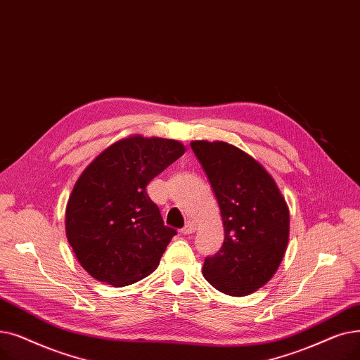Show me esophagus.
<instances>
[{
    "mask_svg": "<svg viewBox=\"0 0 360 360\" xmlns=\"http://www.w3.org/2000/svg\"><path fill=\"white\" fill-rule=\"evenodd\" d=\"M193 231H195V226L192 224V222H187V224L180 230V233L184 234V236H189V234H192Z\"/></svg>",
    "mask_w": 360,
    "mask_h": 360,
    "instance_id": "34e87169",
    "label": "esophagus"
}]
</instances>
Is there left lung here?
<instances>
[{
	"instance_id": "8db88e82",
	"label": "left lung",
	"mask_w": 360,
	"mask_h": 360,
	"mask_svg": "<svg viewBox=\"0 0 360 360\" xmlns=\"http://www.w3.org/2000/svg\"><path fill=\"white\" fill-rule=\"evenodd\" d=\"M192 150L218 200L224 243L207 256L203 277L230 296H248L271 280L288 242V208L274 179L246 152L196 141Z\"/></svg>"
}]
</instances>
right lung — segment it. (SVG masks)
I'll use <instances>...</instances> for the list:
<instances>
[{
	"mask_svg": "<svg viewBox=\"0 0 360 360\" xmlns=\"http://www.w3.org/2000/svg\"><path fill=\"white\" fill-rule=\"evenodd\" d=\"M171 139L131 136L107 148L83 171L65 210V233L77 261L98 281L122 287L155 269L171 237L149 181L179 160Z\"/></svg>",
	"mask_w": 360,
	"mask_h": 360,
	"instance_id": "right-lung-1",
	"label": "right lung"
}]
</instances>
